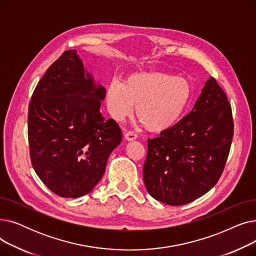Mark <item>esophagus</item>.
<instances>
[{
	"mask_svg": "<svg viewBox=\"0 0 256 256\" xmlns=\"http://www.w3.org/2000/svg\"><path fill=\"white\" fill-rule=\"evenodd\" d=\"M124 138L128 141H132V140H136L138 138V135L136 132H126L124 134Z\"/></svg>",
	"mask_w": 256,
	"mask_h": 256,
	"instance_id": "obj_1",
	"label": "esophagus"
}]
</instances>
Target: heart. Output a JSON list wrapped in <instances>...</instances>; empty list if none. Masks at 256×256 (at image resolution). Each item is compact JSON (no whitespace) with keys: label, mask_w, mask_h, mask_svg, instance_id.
<instances>
[{"label":"heart","mask_w":256,"mask_h":256,"mask_svg":"<svg viewBox=\"0 0 256 256\" xmlns=\"http://www.w3.org/2000/svg\"><path fill=\"white\" fill-rule=\"evenodd\" d=\"M192 98L188 80L163 72L128 76L122 82L112 80L104 92L106 109L116 121L136 115L150 132H163L176 124Z\"/></svg>","instance_id":"1"}]
</instances>
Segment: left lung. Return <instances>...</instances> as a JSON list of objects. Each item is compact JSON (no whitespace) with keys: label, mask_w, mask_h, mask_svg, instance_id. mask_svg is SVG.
<instances>
[{"label":"left lung","mask_w":256,"mask_h":256,"mask_svg":"<svg viewBox=\"0 0 256 256\" xmlns=\"http://www.w3.org/2000/svg\"><path fill=\"white\" fill-rule=\"evenodd\" d=\"M232 137L230 104L217 80L210 78L193 110L147 140L146 190L169 206H184L204 195L221 176Z\"/></svg>","instance_id":"1"}]
</instances>
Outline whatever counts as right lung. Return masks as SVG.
I'll return each mask as SVG.
<instances>
[{
	"instance_id": "add662e5",
	"label": "right lung",
	"mask_w": 256,
	"mask_h": 256,
	"mask_svg": "<svg viewBox=\"0 0 256 256\" xmlns=\"http://www.w3.org/2000/svg\"><path fill=\"white\" fill-rule=\"evenodd\" d=\"M104 92L84 70L76 50H65L33 92L28 113L32 166L60 197L90 193L122 140L116 121L106 120L100 111Z\"/></svg>"
}]
</instances>
